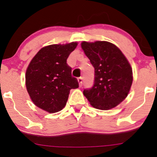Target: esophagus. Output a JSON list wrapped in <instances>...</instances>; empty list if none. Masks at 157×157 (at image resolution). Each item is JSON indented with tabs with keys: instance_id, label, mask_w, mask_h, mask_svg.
Wrapping results in <instances>:
<instances>
[{
	"instance_id": "esophagus-1",
	"label": "esophagus",
	"mask_w": 157,
	"mask_h": 157,
	"mask_svg": "<svg viewBox=\"0 0 157 157\" xmlns=\"http://www.w3.org/2000/svg\"><path fill=\"white\" fill-rule=\"evenodd\" d=\"M77 81H78L79 82V86H80V87H81L82 85V77H79V78H77Z\"/></svg>"
}]
</instances>
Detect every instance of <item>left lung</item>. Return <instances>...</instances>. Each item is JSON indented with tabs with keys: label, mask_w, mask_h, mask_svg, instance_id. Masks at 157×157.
Instances as JSON below:
<instances>
[{
	"label": "left lung",
	"mask_w": 157,
	"mask_h": 157,
	"mask_svg": "<svg viewBox=\"0 0 157 157\" xmlns=\"http://www.w3.org/2000/svg\"><path fill=\"white\" fill-rule=\"evenodd\" d=\"M81 47L94 68V83L84 96L94 108L109 110L123 101L133 82L132 68L117 46L107 41H83Z\"/></svg>",
	"instance_id": "left-lung-1"
}]
</instances>
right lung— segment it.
<instances>
[{
    "mask_svg": "<svg viewBox=\"0 0 157 157\" xmlns=\"http://www.w3.org/2000/svg\"><path fill=\"white\" fill-rule=\"evenodd\" d=\"M77 46V42L49 45L32 58L26 71V86L32 102L40 109L58 112L66 105L70 90L79 87L66 63Z\"/></svg>",
    "mask_w": 157,
    "mask_h": 157,
    "instance_id": "1",
    "label": "right lung"
}]
</instances>
